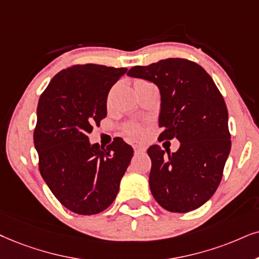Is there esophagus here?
<instances>
[{"label":"esophagus","instance_id":"obj_1","mask_svg":"<svg viewBox=\"0 0 259 259\" xmlns=\"http://www.w3.org/2000/svg\"><path fill=\"white\" fill-rule=\"evenodd\" d=\"M134 150H135L136 154H140V153H145L146 152V147L143 146H137L135 145L134 146Z\"/></svg>","mask_w":259,"mask_h":259}]
</instances>
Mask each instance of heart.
<instances>
[{
  "mask_svg": "<svg viewBox=\"0 0 259 259\" xmlns=\"http://www.w3.org/2000/svg\"><path fill=\"white\" fill-rule=\"evenodd\" d=\"M147 83H150V82H148V81L146 80H142V78H137V80H135V82H134V86H135V88H137ZM120 130H122V133L126 137H129V139L135 140V141L141 140L143 136V127L140 123H136V122H126L122 124Z\"/></svg>",
  "mask_w": 259,
  "mask_h": 259,
  "instance_id": "b5f03b06",
  "label": "heart"
}]
</instances>
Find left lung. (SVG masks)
<instances>
[{
	"label": "left lung",
	"instance_id": "obj_1",
	"mask_svg": "<svg viewBox=\"0 0 259 259\" xmlns=\"http://www.w3.org/2000/svg\"><path fill=\"white\" fill-rule=\"evenodd\" d=\"M154 82L160 90L159 141L178 139L176 153L150 146L149 186L166 210L188 212L204 204L220 184L231 150L228 111L224 97L201 65L167 58L136 65L127 73Z\"/></svg>",
	"mask_w": 259,
	"mask_h": 259
}]
</instances>
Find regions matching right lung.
Listing matches in <instances>:
<instances>
[{"label": "right lung", "instance_id": "1", "mask_svg": "<svg viewBox=\"0 0 259 259\" xmlns=\"http://www.w3.org/2000/svg\"><path fill=\"white\" fill-rule=\"evenodd\" d=\"M125 73L126 68L71 65L55 75L39 98L33 133L39 171L61 204L76 214L109 207L134 155L122 139L106 148L88 140L94 124L106 117L111 87Z\"/></svg>", "mask_w": 259, "mask_h": 259}]
</instances>
